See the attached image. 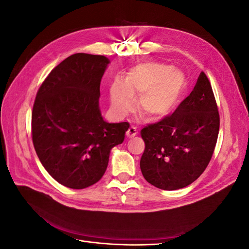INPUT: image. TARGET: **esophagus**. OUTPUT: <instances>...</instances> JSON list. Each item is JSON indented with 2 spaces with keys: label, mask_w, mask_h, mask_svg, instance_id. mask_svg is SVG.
Instances as JSON below:
<instances>
[{
  "label": "esophagus",
  "mask_w": 249,
  "mask_h": 249,
  "mask_svg": "<svg viewBox=\"0 0 249 249\" xmlns=\"http://www.w3.org/2000/svg\"><path fill=\"white\" fill-rule=\"evenodd\" d=\"M137 133H138V131H137V127H136V126H134V125H132V126L130 127V129L126 131V136L129 137V138H132V137H134V136H136Z\"/></svg>",
  "instance_id": "1"
}]
</instances>
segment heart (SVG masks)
<instances>
[{
	"mask_svg": "<svg viewBox=\"0 0 249 249\" xmlns=\"http://www.w3.org/2000/svg\"><path fill=\"white\" fill-rule=\"evenodd\" d=\"M187 86L185 74L160 62H144L126 72L124 83L115 80L110 85L111 106L118 116H124L140 95L138 108L143 117L157 119L175 109Z\"/></svg>",
	"mask_w": 249,
	"mask_h": 249,
	"instance_id": "heart-1",
	"label": "heart"
}]
</instances>
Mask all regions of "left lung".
Returning a JSON list of instances; mask_svg holds the SVG:
<instances>
[{"label":"left lung","instance_id":"1","mask_svg":"<svg viewBox=\"0 0 249 249\" xmlns=\"http://www.w3.org/2000/svg\"><path fill=\"white\" fill-rule=\"evenodd\" d=\"M219 124L212 86L201 71L191 93L172 114L141 130L145 143L140 160L143 177L163 190L193 183L213 156Z\"/></svg>","mask_w":249,"mask_h":249}]
</instances>
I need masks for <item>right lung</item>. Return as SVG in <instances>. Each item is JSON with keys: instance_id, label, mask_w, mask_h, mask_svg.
<instances>
[{"instance_id": "add662e5", "label": "right lung", "mask_w": 249, "mask_h": 249, "mask_svg": "<svg viewBox=\"0 0 249 249\" xmlns=\"http://www.w3.org/2000/svg\"><path fill=\"white\" fill-rule=\"evenodd\" d=\"M109 59L78 53L42 82L32 110V141L41 164L61 185L84 189L102 178L110 150L124 142L129 123L109 124L99 107Z\"/></svg>"}]
</instances>
